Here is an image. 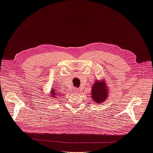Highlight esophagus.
Instances as JSON below:
<instances>
[{
	"label": "esophagus",
	"mask_w": 153,
	"mask_h": 153,
	"mask_svg": "<svg viewBox=\"0 0 153 153\" xmlns=\"http://www.w3.org/2000/svg\"><path fill=\"white\" fill-rule=\"evenodd\" d=\"M75 93H79V90H78V89H75Z\"/></svg>",
	"instance_id": "esophagus-1"
}]
</instances>
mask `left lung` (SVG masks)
<instances>
[{
	"label": "left lung",
	"mask_w": 153,
	"mask_h": 153,
	"mask_svg": "<svg viewBox=\"0 0 153 153\" xmlns=\"http://www.w3.org/2000/svg\"><path fill=\"white\" fill-rule=\"evenodd\" d=\"M109 90L106 85V82L104 79L101 81L96 80L92 87L91 90V98L94 102L97 104L105 102L107 97L109 96Z\"/></svg>",
	"instance_id": "left-lung-1"
}]
</instances>
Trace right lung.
Returning a JSON list of instances; mask_svg holds the SVG:
<instances>
[{
  "label": "right lung",
  "instance_id": "right-lung-1",
  "mask_svg": "<svg viewBox=\"0 0 153 153\" xmlns=\"http://www.w3.org/2000/svg\"><path fill=\"white\" fill-rule=\"evenodd\" d=\"M51 95L53 98L56 97V96H58V94L56 92V90L55 89H52V90H51Z\"/></svg>",
  "mask_w": 153,
  "mask_h": 153
}]
</instances>
